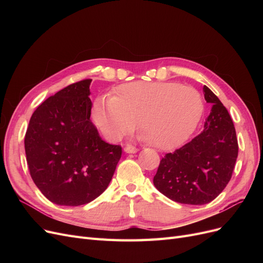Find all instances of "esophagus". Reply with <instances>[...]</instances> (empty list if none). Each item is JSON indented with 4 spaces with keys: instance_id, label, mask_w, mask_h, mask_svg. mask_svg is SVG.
Masks as SVG:
<instances>
[{
    "instance_id": "esophagus-1",
    "label": "esophagus",
    "mask_w": 263,
    "mask_h": 263,
    "mask_svg": "<svg viewBox=\"0 0 263 263\" xmlns=\"http://www.w3.org/2000/svg\"><path fill=\"white\" fill-rule=\"evenodd\" d=\"M124 150H125V153H127V154H135V153H137V151H138V148H136L133 145H127L124 148Z\"/></svg>"
}]
</instances>
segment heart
<instances>
[{
	"instance_id": "heart-1",
	"label": "heart",
	"mask_w": 263,
	"mask_h": 263,
	"mask_svg": "<svg viewBox=\"0 0 263 263\" xmlns=\"http://www.w3.org/2000/svg\"><path fill=\"white\" fill-rule=\"evenodd\" d=\"M200 92L176 82L125 83L116 95L94 101L93 119L104 136L118 140L132 133L136 122L144 139L158 149H171L184 142L203 114Z\"/></svg>"
}]
</instances>
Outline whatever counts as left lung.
Masks as SVG:
<instances>
[{"label": "left lung", "mask_w": 263, "mask_h": 263, "mask_svg": "<svg viewBox=\"0 0 263 263\" xmlns=\"http://www.w3.org/2000/svg\"><path fill=\"white\" fill-rule=\"evenodd\" d=\"M204 98L213 104L203 132L174 153L165 154L154 184L170 200L203 205L226 187L238 157L234 123L226 107L208 86Z\"/></svg>", "instance_id": "left-lung-1"}]
</instances>
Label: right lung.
<instances>
[{"instance_id":"right-lung-1","label":"right lung","mask_w":263,"mask_h":263,"mask_svg":"<svg viewBox=\"0 0 263 263\" xmlns=\"http://www.w3.org/2000/svg\"><path fill=\"white\" fill-rule=\"evenodd\" d=\"M91 79L66 86L39 105L25 135L30 177L54 204L90 203L108 186L122 147L100 137L91 122Z\"/></svg>"}]
</instances>
